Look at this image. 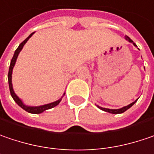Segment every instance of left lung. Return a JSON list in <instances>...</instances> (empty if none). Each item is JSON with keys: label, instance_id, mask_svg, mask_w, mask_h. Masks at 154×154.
<instances>
[{"label": "left lung", "instance_id": "obj_1", "mask_svg": "<svg viewBox=\"0 0 154 154\" xmlns=\"http://www.w3.org/2000/svg\"><path fill=\"white\" fill-rule=\"evenodd\" d=\"M125 39L127 40L128 42H131V43H133V45L134 46H136L137 47V45L133 42V41L131 40L130 37H128L127 35L125 36ZM138 100V99H137ZM137 100H135L134 102H132L131 104H130L129 105H126V106H125V107H122V108H120V109H107V108H103V107H100V106H98L97 105V107L99 108V109H101L102 111H104V112H110V113H112V114H119V113H123L125 112L126 110H128L130 107H131L133 104H135L136 102H137Z\"/></svg>", "mask_w": 154, "mask_h": 154}]
</instances>
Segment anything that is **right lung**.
<instances>
[{"mask_svg":"<svg viewBox=\"0 0 154 154\" xmlns=\"http://www.w3.org/2000/svg\"><path fill=\"white\" fill-rule=\"evenodd\" d=\"M34 33H32L30 34L24 41L22 42V43H20V45H19V47L15 50L14 51V57H13V58L11 60V63H10V66H9V69H8V85H9V91H10V94L12 96V97H13V99L14 100V102L16 103V104H18L20 107H22L23 110H25L26 112H28L29 113H33V114H39V113L43 112L44 111H46V110H49V109H51V108H53V107H55V106H57V104L61 102V100H62V97L58 99L57 101H55V102H53V103H50V104H44V105H40V106H28V105H25V104H23V101L16 96V94L14 93V90H13V85H12V71H13V68H14V64H15V62H16V59H17V57H18V55H19V53H20V51L23 50V46H24V44L28 42V40L32 36V35H33ZM65 94V93H64ZM63 94V95H64Z\"/></svg>","mask_w":154,"mask_h":154,"instance_id":"right-lung-1","label":"right lung"}]
</instances>
